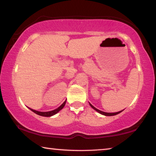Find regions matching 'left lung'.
<instances>
[{
  "mask_svg": "<svg viewBox=\"0 0 156 156\" xmlns=\"http://www.w3.org/2000/svg\"><path fill=\"white\" fill-rule=\"evenodd\" d=\"M90 105L92 108H93L94 109H95V110H96L97 112H99V113L102 114V115H105V116H114V115H117V114H119V113H120V112H122V111H120V112H115V113H107V112H102V111L99 110V109H96L95 107L93 106V105H92L90 104Z\"/></svg>",
  "mask_w": 156,
  "mask_h": 156,
  "instance_id": "left-lung-1",
  "label": "left lung"
}]
</instances>
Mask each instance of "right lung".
Returning a JSON list of instances; mask_svg holds the SVG:
<instances>
[{
	"instance_id": "right-lung-1",
	"label": "right lung",
	"mask_w": 156,
	"mask_h": 156,
	"mask_svg": "<svg viewBox=\"0 0 156 156\" xmlns=\"http://www.w3.org/2000/svg\"><path fill=\"white\" fill-rule=\"evenodd\" d=\"M66 102V100L65 102H63L60 107H58V108L54 109V110L50 111V112H38V111L34 110V109H30H30H31V110L33 112H34L35 114H37V115H38L43 116V117H51V116H53L54 115H56V114L58 113V112L61 110V109H62L63 108V107L65 106Z\"/></svg>"
}]
</instances>
